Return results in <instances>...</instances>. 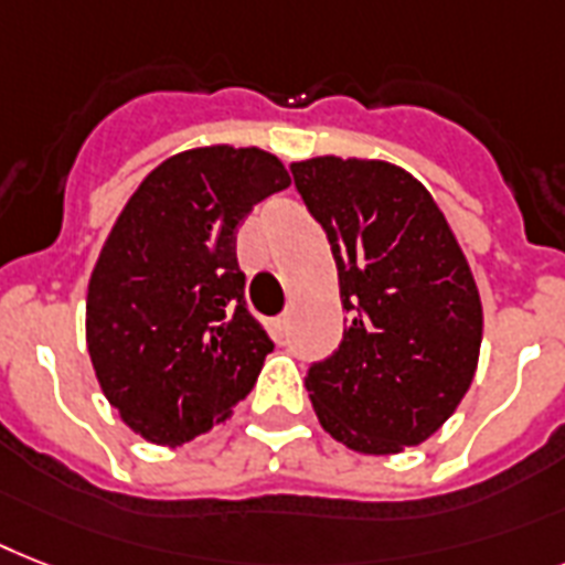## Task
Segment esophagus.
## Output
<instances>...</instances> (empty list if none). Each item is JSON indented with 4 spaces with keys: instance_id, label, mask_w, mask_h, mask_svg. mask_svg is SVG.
<instances>
[{
    "instance_id": "1",
    "label": "esophagus",
    "mask_w": 565,
    "mask_h": 565,
    "mask_svg": "<svg viewBox=\"0 0 565 565\" xmlns=\"http://www.w3.org/2000/svg\"><path fill=\"white\" fill-rule=\"evenodd\" d=\"M269 328H273L275 342H284V339H287V330H290V316L287 313L278 316V319H273V324H269Z\"/></svg>"
}]
</instances>
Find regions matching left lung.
I'll return each instance as SVG.
<instances>
[{
	"label": "left lung",
	"mask_w": 565,
	"mask_h": 565,
	"mask_svg": "<svg viewBox=\"0 0 565 565\" xmlns=\"http://www.w3.org/2000/svg\"><path fill=\"white\" fill-rule=\"evenodd\" d=\"M324 228L348 313L342 345L307 369L324 433L388 456L426 441L473 383L481 301L433 194L397 164L319 156L290 164Z\"/></svg>",
	"instance_id": "1"
}]
</instances>
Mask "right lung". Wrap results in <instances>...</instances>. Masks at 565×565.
<instances>
[{"label":"right lung","instance_id":"1","mask_svg":"<svg viewBox=\"0 0 565 565\" xmlns=\"http://www.w3.org/2000/svg\"><path fill=\"white\" fill-rule=\"evenodd\" d=\"M290 185L258 148H196L148 173L109 232L86 296L92 369L132 433L194 441L252 392L273 339L249 313L241 220Z\"/></svg>","mask_w":565,"mask_h":565}]
</instances>
